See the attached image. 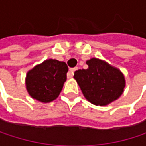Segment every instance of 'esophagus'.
Returning <instances> with one entry per match:
<instances>
[{"instance_id":"34e87169","label":"esophagus","mask_w":146,"mask_h":146,"mask_svg":"<svg viewBox=\"0 0 146 146\" xmlns=\"http://www.w3.org/2000/svg\"><path fill=\"white\" fill-rule=\"evenodd\" d=\"M76 70H78V68H70L69 69V77H73V73L76 71Z\"/></svg>"}]
</instances>
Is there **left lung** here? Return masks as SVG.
Wrapping results in <instances>:
<instances>
[{"instance_id": "left-lung-1", "label": "left lung", "mask_w": 146, "mask_h": 146, "mask_svg": "<svg viewBox=\"0 0 146 146\" xmlns=\"http://www.w3.org/2000/svg\"><path fill=\"white\" fill-rule=\"evenodd\" d=\"M87 69L74 72L84 97L97 106H105L117 100L123 92L125 79L117 68L96 58L86 62Z\"/></svg>"}]
</instances>
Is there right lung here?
<instances>
[{"label": "right lung", "instance_id": "right-lung-1", "mask_svg": "<svg viewBox=\"0 0 146 146\" xmlns=\"http://www.w3.org/2000/svg\"><path fill=\"white\" fill-rule=\"evenodd\" d=\"M68 68L64 62L49 59L35 66L27 73L26 87L29 94L41 102L58 97L67 79Z\"/></svg>", "mask_w": 146, "mask_h": 146}]
</instances>
